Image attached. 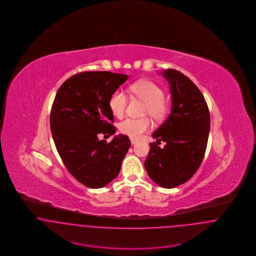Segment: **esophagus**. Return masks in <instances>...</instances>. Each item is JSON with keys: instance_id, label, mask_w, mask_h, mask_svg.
<instances>
[{"instance_id": "1", "label": "esophagus", "mask_w": 256, "mask_h": 256, "mask_svg": "<svg viewBox=\"0 0 256 256\" xmlns=\"http://www.w3.org/2000/svg\"><path fill=\"white\" fill-rule=\"evenodd\" d=\"M130 142H132V145H134V144H136V143L138 142V140L134 139V138H130Z\"/></svg>"}]
</instances>
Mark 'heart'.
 I'll list each match as a JSON object with an SVG mask.
<instances>
[{"label":"heart","mask_w":256,"mask_h":256,"mask_svg":"<svg viewBox=\"0 0 256 256\" xmlns=\"http://www.w3.org/2000/svg\"><path fill=\"white\" fill-rule=\"evenodd\" d=\"M130 91L134 97L146 102L145 114H148L154 120L161 121L168 112V104L164 98L163 89L156 82L141 80L130 86ZM128 98L122 89H117L110 98V108L117 118H122L126 113ZM152 122L148 118L134 119L128 118L120 122L119 130L122 134L132 138H139L143 134L150 130Z\"/></svg>","instance_id":"1"}]
</instances>
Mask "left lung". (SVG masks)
Listing matches in <instances>:
<instances>
[{"mask_svg":"<svg viewBox=\"0 0 256 256\" xmlns=\"http://www.w3.org/2000/svg\"><path fill=\"white\" fill-rule=\"evenodd\" d=\"M162 76L170 84L172 110L152 137L166 145L161 149L156 142L150 144L145 168L158 185L174 188L188 182L202 164L210 115L204 95L190 78L174 69L163 71Z\"/></svg>","mask_w":256,"mask_h":256,"instance_id":"8db88e82","label":"left lung"}]
</instances>
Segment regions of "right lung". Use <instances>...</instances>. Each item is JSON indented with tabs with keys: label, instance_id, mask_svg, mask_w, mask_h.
Segmentation results:
<instances>
[{
	"label": "right lung",
	"instance_id": "right-lung-1",
	"mask_svg": "<svg viewBox=\"0 0 256 256\" xmlns=\"http://www.w3.org/2000/svg\"><path fill=\"white\" fill-rule=\"evenodd\" d=\"M128 78L106 71L76 74L54 98L50 124L56 150L69 172L89 188L112 182L130 146L126 135H116L110 143L98 137L115 134L110 96Z\"/></svg>",
	"mask_w": 256,
	"mask_h": 256
}]
</instances>
